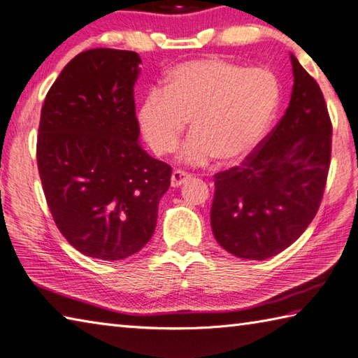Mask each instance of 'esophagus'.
<instances>
[{
    "instance_id": "obj_1",
    "label": "esophagus",
    "mask_w": 358,
    "mask_h": 358,
    "mask_svg": "<svg viewBox=\"0 0 358 358\" xmlns=\"http://www.w3.org/2000/svg\"><path fill=\"white\" fill-rule=\"evenodd\" d=\"M189 178H191V175H189V173L180 171V169L173 171L172 177H171V186L172 187H180L181 185H185Z\"/></svg>"
}]
</instances>
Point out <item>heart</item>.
Returning <instances> with one entry per match:
<instances>
[{"label":"heart","mask_w":358,"mask_h":358,"mask_svg":"<svg viewBox=\"0 0 358 358\" xmlns=\"http://www.w3.org/2000/svg\"><path fill=\"white\" fill-rule=\"evenodd\" d=\"M278 100V83L269 71L203 58L167 73L163 92L144 98L138 123L157 155L177 149L191 121L192 135L180 152L181 162L201 166L217 157L223 164H237L263 140Z\"/></svg>","instance_id":"b5f03b06"}]
</instances>
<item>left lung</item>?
I'll return each instance as SVG.
<instances>
[{
	"mask_svg": "<svg viewBox=\"0 0 358 358\" xmlns=\"http://www.w3.org/2000/svg\"><path fill=\"white\" fill-rule=\"evenodd\" d=\"M294 87L283 118L241 166L215 175L210 226L235 257L266 260L306 231L323 199L332 124L320 86L291 55Z\"/></svg>",
	"mask_w": 358,
	"mask_h": 358,
	"instance_id": "left-lung-1",
	"label": "left lung"
}]
</instances>
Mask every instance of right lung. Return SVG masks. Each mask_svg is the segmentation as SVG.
<instances>
[{"mask_svg": "<svg viewBox=\"0 0 358 358\" xmlns=\"http://www.w3.org/2000/svg\"><path fill=\"white\" fill-rule=\"evenodd\" d=\"M140 63L131 50L81 52L41 109L36 162L45 201L64 238L98 260H123L146 245L171 186V166L138 143Z\"/></svg>", "mask_w": 358, "mask_h": 358, "instance_id": "1", "label": "right lung"}]
</instances>
